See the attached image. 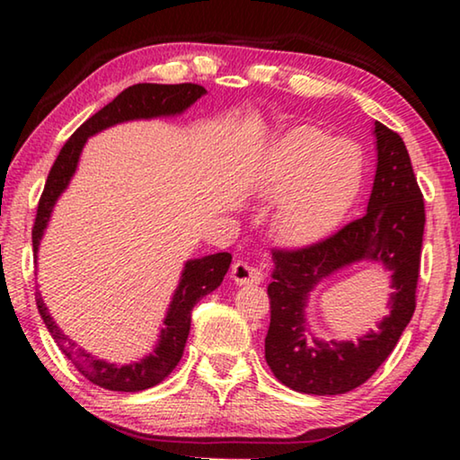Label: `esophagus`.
<instances>
[{"label":"esophagus","instance_id":"1","mask_svg":"<svg viewBox=\"0 0 460 460\" xmlns=\"http://www.w3.org/2000/svg\"><path fill=\"white\" fill-rule=\"evenodd\" d=\"M231 279L239 286H249V284H260L263 279V274L253 266H249L245 261H235L231 268Z\"/></svg>","mask_w":460,"mask_h":460}]
</instances>
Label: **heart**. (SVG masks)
<instances>
[{
    "label": "heart",
    "instance_id": "b5f03b06",
    "mask_svg": "<svg viewBox=\"0 0 460 460\" xmlns=\"http://www.w3.org/2000/svg\"><path fill=\"white\" fill-rule=\"evenodd\" d=\"M341 144L321 129L296 128L271 147L255 184L261 200L276 202L270 229L279 243L300 247L329 231L357 189V172L331 168Z\"/></svg>",
    "mask_w": 460,
    "mask_h": 460
}]
</instances>
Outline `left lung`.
<instances>
[{
    "mask_svg": "<svg viewBox=\"0 0 460 460\" xmlns=\"http://www.w3.org/2000/svg\"><path fill=\"white\" fill-rule=\"evenodd\" d=\"M376 178L367 213L329 239L296 252H274L268 286L271 318L266 361L294 392L339 395L365 384L398 345L416 308L420 249L424 235V200L403 139L384 123H373ZM379 262L390 277V314L377 332L352 341H323L307 329L309 292L342 267Z\"/></svg>",
    "mask_w": 460,
    "mask_h": 460,
    "instance_id": "obj_1",
    "label": "left lung"
}]
</instances>
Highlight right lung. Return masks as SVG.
I'll return each mask as SVG.
<instances>
[{
	"label": "right lung",
	"instance_id": "add662e5",
	"mask_svg": "<svg viewBox=\"0 0 460 460\" xmlns=\"http://www.w3.org/2000/svg\"><path fill=\"white\" fill-rule=\"evenodd\" d=\"M207 95V89L200 84L182 83V84H152L139 83L128 87L115 97L111 103L105 105L93 118H89L83 126L75 131L71 139L62 146L57 162L50 168L49 181H46L44 192L38 205L36 223L32 229V247L34 260L38 261V249L49 227L54 207H57L62 192L68 189L73 176L79 168V160L87 139L99 131L109 129L118 123L136 121V119H158V118H174L182 115L192 103ZM231 266V253H213L205 258L189 260L184 263L181 279L170 300L164 326L160 329V337L155 341L154 349L142 359L128 365H118L97 355H91L84 349L76 347L75 342L62 332L60 326L54 321L49 306L44 305L40 292L36 290V305L40 313L46 329L57 341L60 351L68 357L76 369L84 377L99 387L111 389V392H144L147 387L158 385L162 379L170 376L178 361H181L186 339L190 332V310L202 296L211 294L221 286L225 274Z\"/></svg>",
	"mask_w": 460,
	"mask_h": 460
}]
</instances>
